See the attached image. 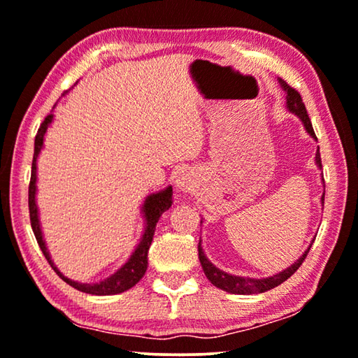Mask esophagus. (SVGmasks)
Wrapping results in <instances>:
<instances>
[{"instance_id": "obj_1", "label": "esophagus", "mask_w": 358, "mask_h": 358, "mask_svg": "<svg viewBox=\"0 0 358 358\" xmlns=\"http://www.w3.org/2000/svg\"><path fill=\"white\" fill-rule=\"evenodd\" d=\"M175 183H177V188H178V189L186 191V189H189L191 180H189L188 175L183 173V175H180V177L177 178V181H175Z\"/></svg>"}]
</instances>
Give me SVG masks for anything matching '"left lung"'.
Segmentation results:
<instances>
[{"mask_svg": "<svg viewBox=\"0 0 358 358\" xmlns=\"http://www.w3.org/2000/svg\"><path fill=\"white\" fill-rule=\"evenodd\" d=\"M278 82L281 85L282 92H285V94H286V109L289 110L291 114L297 115L299 119H301L303 128H306V131L313 138V140H317L315 131H313L312 122H310V119H308L306 106H303V103H302L301 94H299L294 88H291L289 85L285 82V80L278 78ZM315 164H317V167L322 170L320 148H317ZM322 204H324V193L322 194ZM201 223H202V220H201ZM313 241H315V239H312V243ZM312 243H310V246L307 248L306 252H303L294 264L289 265L285 270L278 271V273L266 276V278H249V276H238V275L227 273V271L217 268V266L213 265L209 259H207L204 250H202L201 241H199V246H197V250H199V262L202 265V270H204L207 280H209L213 286H217L218 289L230 292V294H259V292L273 289V287H276L278 285H281L282 281H286L287 278H289L291 275H294L296 270L302 265L303 260H306L308 250H310V248H312Z\"/></svg>", "mask_w": 358, "mask_h": 358, "instance_id": "1", "label": "left lung"}]
</instances>
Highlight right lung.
<instances>
[{
	"mask_svg": "<svg viewBox=\"0 0 358 358\" xmlns=\"http://www.w3.org/2000/svg\"><path fill=\"white\" fill-rule=\"evenodd\" d=\"M52 119H55V114H51L43 120L40 125L38 131H36L35 136V149H34V162H31V177H30V185H29V210H30V223L31 230L38 241V246L41 249L43 255H45L48 262L52 266V270L56 271L57 276L64 280L67 285H71L76 289L87 292V294L93 296H112V294H120L127 289H130L140 281L143 276H145L148 270V250L151 246L154 231H156V225L165 210H169V207L172 206V186H167L161 191H156V193H151L146 196L145 202L141 206V213L143 218H145V231H143L140 243L136 244L135 250H133L130 257L127 259V262L120 266L119 270L114 271L108 278L96 281V282H80L73 281L67 276H64L59 268L55 265L51 259L50 250L46 248L45 238H43L41 231V223H40V213H38V206H36V178H38V173H36V162H38V156L41 152L43 146H45V135L50 128Z\"/></svg>",
	"mask_w": 358,
	"mask_h": 358,
	"instance_id": "add662e5",
	"label": "right lung"
}]
</instances>
